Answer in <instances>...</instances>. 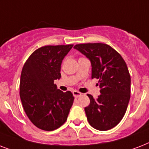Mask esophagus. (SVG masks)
Here are the masks:
<instances>
[{
  "instance_id": "esophagus-1",
  "label": "esophagus",
  "mask_w": 149,
  "mask_h": 149,
  "mask_svg": "<svg viewBox=\"0 0 149 149\" xmlns=\"http://www.w3.org/2000/svg\"><path fill=\"white\" fill-rule=\"evenodd\" d=\"M72 94H73V96H74L75 97H80V96L82 95V93L77 91H72Z\"/></svg>"
}]
</instances>
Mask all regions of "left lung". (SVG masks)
Here are the masks:
<instances>
[{"mask_svg": "<svg viewBox=\"0 0 149 149\" xmlns=\"http://www.w3.org/2000/svg\"><path fill=\"white\" fill-rule=\"evenodd\" d=\"M76 49L87 57L92 65V79H99L100 94H87L91 104L85 107L89 124L99 131L118 125L125 115L131 97V77L120 54L104 43L77 44Z\"/></svg>", "mask_w": 149, "mask_h": 149, "instance_id": "1", "label": "left lung"}]
</instances>
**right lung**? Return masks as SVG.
Here are the masks:
<instances>
[{"instance_id": "obj_1", "label": "right lung", "mask_w": 149, "mask_h": 149, "mask_svg": "<svg viewBox=\"0 0 149 149\" xmlns=\"http://www.w3.org/2000/svg\"><path fill=\"white\" fill-rule=\"evenodd\" d=\"M73 45H45L33 52L22 69L20 97L24 112L39 129L53 131L65 122L74 97L57 89L61 63Z\"/></svg>"}]
</instances>
